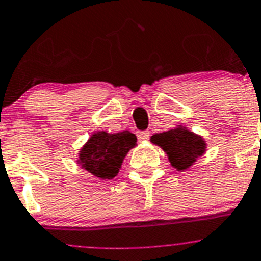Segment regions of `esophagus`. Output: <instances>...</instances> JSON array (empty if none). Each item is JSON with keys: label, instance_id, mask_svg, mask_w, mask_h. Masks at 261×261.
I'll list each match as a JSON object with an SVG mask.
<instances>
[{"label": "esophagus", "instance_id": "obj_1", "mask_svg": "<svg viewBox=\"0 0 261 261\" xmlns=\"http://www.w3.org/2000/svg\"><path fill=\"white\" fill-rule=\"evenodd\" d=\"M149 131H140V133H138V139L139 140H147L149 138Z\"/></svg>", "mask_w": 261, "mask_h": 261}]
</instances>
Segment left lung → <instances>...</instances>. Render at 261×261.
I'll return each instance as SVG.
<instances>
[{
    "mask_svg": "<svg viewBox=\"0 0 261 261\" xmlns=\"http://www.w3.org/2000/svg\"><path fill=\"white\" fill-rule=\"evenodd\" d=\"M151 142L164 149L171 165L177 171H185L192 167L206 151L203 138L182 126L155 134L151 137Z\"/></svg>",
    "mask_w": 261,
    "mask_h": 261,
    "instance_id": "8db88e82",
    "label": "left lung"
}]
</instances>
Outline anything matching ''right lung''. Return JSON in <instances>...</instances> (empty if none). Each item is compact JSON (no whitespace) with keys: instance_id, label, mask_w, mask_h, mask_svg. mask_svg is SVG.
Returning <instances> with one entry per match:
<instances>
[{"instance_id":"add662e5","label":"right lung","mask_w":261,"mask_h":261,"mask_svg":"<svg viewBox=\"0 0 261 261\" xmlns=\"http://www.w3.org/2000/svg\"><path fill=\"white\" fill-rule=\"evenodd\" d=\"M137 146V137L130 131L94 133L79 152L81 168L101 180H112L119 172L124 156Z\"/></svg>"}]
</instances>
